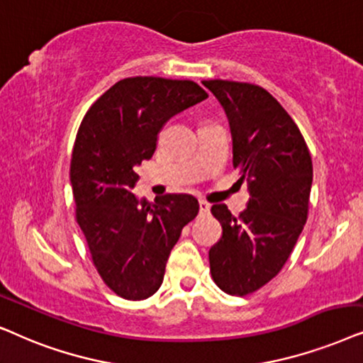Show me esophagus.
Masks as SVG:
<instances>
[{
	"label": "esophagus",
	"instance_id": "esophagus-1",
	"mask_svg": "<svg viewBox=\"0 0 363 363\" xmlns=\"http://www.w3.org/2000/svg\"><path fill=\"white\" fill-rule=\"evenodd\" d=\"M199 211H201V214H202V216H207V214H209V211H211V204H209V202H206V201H199Z\"/></svg>",
	"mask_w": 363,
	"mask_h": 363
}]
</instances>
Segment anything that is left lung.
Instances as JSON below:
<instances>
[{
    "mask_svg": "<svg viewBox=\"0 0 363 363\" xmlns=\"http://www.w3.org/2000/svg\"><path fill=\"white\" fill-rule=\"evenodd\" d=\"M202 84L229 118L234 169L247 181V209L234 217L212 206L222 235L209 250L211 275L229 296H249L287 262L307 222L312 157L301 129L269 91L257 84L211 79Z\"/></svg>",
    "mask_w": 363,
    "mask_h": 363,
    "instance_id": "obj_1",
    "label": "left lung"
}]
</instances>
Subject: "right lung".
<instances>
[{
	"label": "right lung",
	"instance_id": "right-lung-1",
	"mask_svg": "<svg viewBox=\"0 0 363 363\" xmlns=\"http://www.w3.org/2000/svg\"><path fill=\"white\" fill-rule=\"evenodd\" d=\"M207 98L194 81L121 79L88 109L77 129L69 177L76 222L96 270L116 296L144 301L157 292L182 227L199 212L189 194L139 201L133 189L162 125Z\"/></svg>",
	"mask_w": 363,
	"mask_h": 363
}]
</instances>
